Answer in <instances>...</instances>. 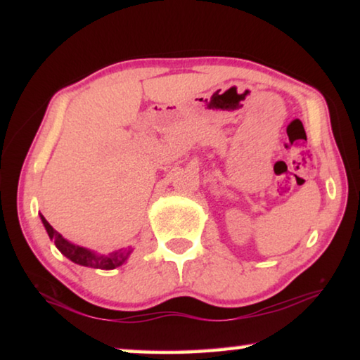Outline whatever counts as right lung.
Here are the masks:
<instances>
[{
  "label": "right lung",
  "mask_w": 360,
  "mask_h": 360,
  "mask_svg": "<svg viewBox=\"0 0 360 360\" xmlns=\"http://www.w3.org/2000/svg\"><path fill=\"white\" fill-rule=\"evenodd\" d=\"M39 217H41L42 225H44V229L47 231L49 238L56 243L58 251L62 252L66 259H70L71 262H75V264H77V265L100 268V270H114V268L124 265L127 259L130 257V254L133 252V249L129 246L125 249L114 251L111 254H98V252L92 251V249L75 245V243H71L66 238H63V236L60 235L58 231L46 221L44 216L39 214Z\"/></svg>",
  "instance_id": "add662e5"
}]
</instances>
